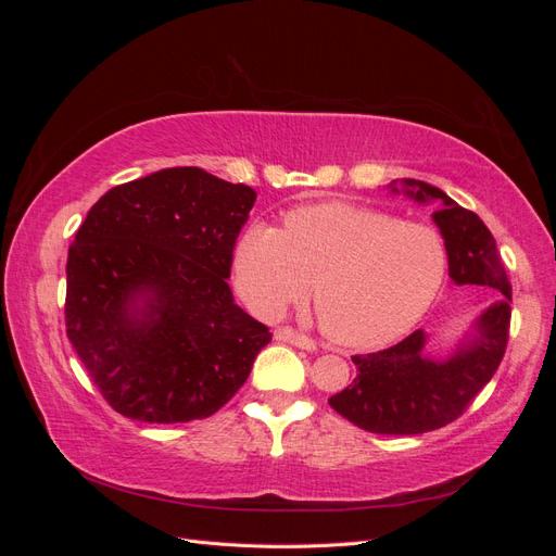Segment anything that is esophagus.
Listing matches in <instances>:
<instances>
[{
  "label": "esophagus",
  "instance_id": "obj_1",
  "mask_svg": "<svg viewBox=\"0 0 556 556\" xmlns=\"http://www.w3.org/2000/svg\"><path fill=\"white\" fill-rule=\"evenodd\" d=\"M274 336H276V341L292 343V345H296V348H301V350H308V352H313V350L317 348L315 341L311 339V336L299 333V331H294L292 327H278V329L274 331Z\"/></svg>",
  "mask_w": 556,
  "mask_h": 556
}]
</instances>
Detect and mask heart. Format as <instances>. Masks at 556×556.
Returning a JSON list of instances; mask_svg holds the SVG:
<instances>
[{"label": "heart", "instance_id": "heart-1", "mask_svg": "<svg viewBox=\"0 0 556 556\" xmlns=\"http://www.w3.org/2000/svg\"><path fill=\"white\" fill-rule=\"evenodd\" d=\"M447 262L439 229L325 201L285 213L282 229L250 225L233 248V280L262 317H278L313 282L319 323L333 343L380 348L425 317L443 290Z\"/></svg>", "mask_w": 556, "mask_h": 556}]
</instances>
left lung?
Wrapping results in <instances>:
<instances>
[{"label": "left lung", "mask_w": 556, "mask_h": 556, "mask_svg": "<svg viewBox=\"0 0 556 556\" xmlns=\"http://www.w3.org/2000/svg\"><path fill=\"white\" fill-rule=\"evenodd\" d=\"M415 201H443L433 213L447 245L450 278L457 285L490 288L501 296L482 311L473 339L439 362L422 355L427 333L413 331L396 345L355 355L357 378L329 399V406L364 431L415 435L454 422L492 380L506 355L513 288L492 231L473 211L462 208L443 190L422 180H403ZM396 192V188H394Z\"/></svg>", "instance_id": "1"}]
</instances>
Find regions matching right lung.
Wrapping results in <instances>:
<instances>
[{"instance_id": "right-lung-1", "label": "right lung", "mask_w": 556, "mask_h": 556, "mask_svg": "<svg viewBox=\"0 0 556 556\" xmlns=\"http://www.w3.org/2000/svg\"><path fill=\"white\" fill-rule=\"evenodd\" d=\"M255 190L174 166L109 190L66 260V336L109 406L176 425L241 390L268 327L233 304V245Z\"/></svg>"}]
</instances>
